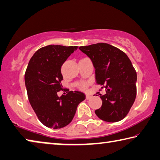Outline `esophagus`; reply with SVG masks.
Returning a JSON list of instances; mask_svg holds the SVG:
<instances>
[{
    "label": "esophagus",
    "instance_id": "34e87169",
    "mask_svg": "<svg viewBox=\"0 0 160 160\" xmlns=\"http://www.w3.org/2000/svg\"><path fill=\"white\" fill-rule=\"evenodd\" d=\"M92 97H93V96L90 95V94H87V95L86 96V98L87 99V100H88V99H91Z\"/></svg>",
    "mask_w": 160,
    "mask_h": 160
}]
</instances>
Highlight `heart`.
<instances>
[{
	"label": "heart",
	"mask_w": 160,
	"mask_h": 160,
	"mask_svg": "<svg viewBox=\"0 0 160 160\" xmlns=\"http://www.w3.org/2000/svg\"><path fill=\"white\" fill-rule=\"evenodd\" d=\"M85 86H86V85L84 84V83H82V84H81V88H85Z\"/></svg>",
	"instance_id": "heart-1"
}]
</instances>
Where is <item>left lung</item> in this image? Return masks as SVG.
<instances>
[{
	"label": "left lung",
	"mask_w": 160,
	"mask_h": 160,
	"mask_svg": "<svg viewBox=\"0 0 160 160\" xmlns=\"http://www.w3.org/2000/svg\"><path fill=\"white\" fill-rule=\"evenodd\" d=\"M92 62L98 84L106 88L101 95L102 106L95 111L106 122L120 121L127 116L134 103L137 88V73L126 54L106 43L78 48Z\"/></svg>",
	"instance_id": "obj_1"
}]
</instances>
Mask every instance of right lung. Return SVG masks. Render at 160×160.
Returning <instances> with one entry per match:
<instances>
[{
  "label": "right lung",
  "instance_id": "right-lung-1",
  "mask_svg": "<svg viewBox=\"0 0 160 160\" xmlns=\"http://www.w3.org/2000/svg\"><path fill=\"white\" fill-rule=\"evenodd\" d=\"M77 48L54 44L43 47L28 63L25 83L29 101L38 119L48 128L58 129L69 125L78 105L86 98L84 93L77 91L57 96L63 90L61 67Z\"/></svg>",
  "mask_w": 160,
  "mask_h": 160
}]
</instances>
